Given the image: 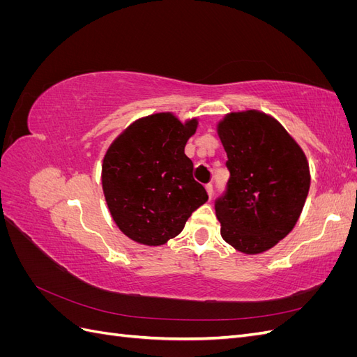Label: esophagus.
Returning a JSON list of instances; mask_svg holds the SVG:
<instances>
[{
    "label": "esophagus",
    "instance_id": "obj_1",
    "mask_svg": "<svg viewBox=\"0 0 357 357\" xmlns=\"http://www.w3.org/2000/svg\"><path fill=\"white\" fill-rule=\"evenodd\" d=\"M205 189H207L208 197L211 198V197H213V193H214V186L211 185V183H208V185H205Z\"/></svg>",
    "mask_w": 357,
    "mask_h": 357
}]
</instances>
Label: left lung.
<instances>
[{"instance_id":"left-lung-1","label":"left lung","mask_w":357,"mask_h":357,"mask_svg":"<svg viewBox=\"0 0 357 357\" xmlns=\"http://www.w3.org/2000/svg\"><path fill=\"white\" fill-rule=\"evenodd\" d=\"M231 177L215 199L220 234L238 252L269 250L294 229L310 189L302 149L274 117L231 113L218 126Z\"/></svg>"}]
</instances>
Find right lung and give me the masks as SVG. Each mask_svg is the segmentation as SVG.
<instances>
[{"label": "right lung", "mask_w": 357, "mask_h": 357, "mask_svg": "<svg viewBox=\"0 0 357 357\" xmlns=\"http://www.w3.org/2000/svg\"><path fill=\"white\" fill-rule=\"evenodd\" d=\"M198 122L171 113L138 119L119 135L102 162V190L112 218L126 236L162 245L177 236L208 199L185 155Z\"/></svg>", "instance_id": "right-lung-1"}]
</instances>
